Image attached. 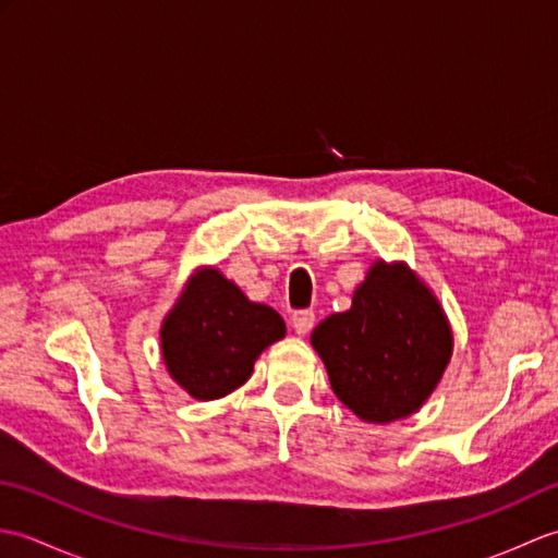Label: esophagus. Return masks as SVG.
<instances>
[{
  "mask_svg": "<svg viewBox=\"0 0 558 558\" xmlns=\"http://www.w3.org/2000/svg\"><path fill=\"white\" fill-rule=\"evenodd\" d=\"M314 322H316V314L312 310H302V312L292 314V328L298 336L310 333V330L314 328Z\"/></svg>",
  "mask_w": 558,
  "mask_h": 558,
  "instance_id": "1",
  "label": "esophagus"
}]
</instances>
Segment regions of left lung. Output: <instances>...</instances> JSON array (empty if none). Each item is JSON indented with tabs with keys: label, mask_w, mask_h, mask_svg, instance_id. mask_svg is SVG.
<instances>
[{
	"label": "left lung",
	"mask_w": 558,
	"mask_h": 558,
	"mask_svg": "<svg viewBox=\"0 0 558 558\" xmlns=\"http://www.w3.org/2000/svg\"><path fill=\"white\" fill-rule=\"evenodd\" d=\"M333 393L364 422L408 417L429 398L450 360L441 306L405 266L376 264L354 292L352 310L318 324Z\"/></svg>",
	"instance_id": "left-lung-1"
}]
</instances>
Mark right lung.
Here are the masks:
<instances>
[{
  "label": "right lung",
  "instance_id": "obj_1",
  "mask_svg": "<svg viewBox=\"0 0 558 558\" xmlns=\"http://www.w3.org/2000/svg\"><path fill=\"white\" fill-rule=\"evenodd\" d=\"M286 322L248 302L218 270H201L162 324V357L174 381L196 400H216L242 386Z\"/></svg>",
  "mask_w": 558,
  "mask_h": 558
}]
</instances>
